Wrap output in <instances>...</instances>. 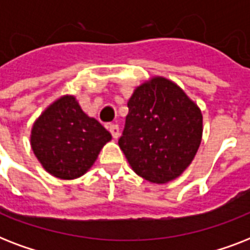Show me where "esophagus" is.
<instances>
[{
    "instance_id": "34e87169",
    "label": "esophagus",
    "mask_w": 250,
    "mask_h": 250,
    "mask_svg": "<svg viewBox=\"0 0 250 250\" xmlns=\"http://www.w3.org/2000/svg\"><path fill=\"white\" fill-rule=\"evenodd\" d=\"M109 131H110V133H111V136H113L114 139H118V137H119V127H118L117 125H109Z\"/></svg>"
}]
</instances>
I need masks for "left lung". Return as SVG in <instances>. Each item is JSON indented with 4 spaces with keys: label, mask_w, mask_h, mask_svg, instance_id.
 Here are the masks:
<instances>
[{
    "label": "left lung",
    "mask_w": 250,
    "mask_h": 250,
    "mask_svg": "<svg viewBox=\"0 0 250 250\" xmlns=\"http://www.w3.org/2000/svg\"><path fill=\"white\" fill-rule=\"evenodd\" d=\"M127 105L118 144L129 166L157 184L180 176L201 144V110L180 86L162 76L137 86Z\"/></svg>",
    "instance_id": "1"
}]
</instances>
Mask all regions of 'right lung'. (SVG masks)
<instances>
[{
  "instance_id": "obj_1",
  "label": "right lung",
  "mask_w": 250,
  "mask_h": 250,
  "mask_svg": "<svg viewBox=\"0 0 250 250\" xmlns=\"http://www.w3.org/2000/svg\"><path fill=\"white\" fill-rule=\"evenodd\" d=\"M111 135L84 113L74 96L58 98L37 118L31 146L45 170L60 179H76L89 170Z\"/></svg>"
}]
</instances>
